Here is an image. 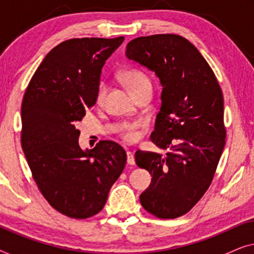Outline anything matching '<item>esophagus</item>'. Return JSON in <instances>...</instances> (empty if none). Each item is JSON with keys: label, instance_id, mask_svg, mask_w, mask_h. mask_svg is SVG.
I'll list each match as a JSON object with an SVG mask.
<instances>
[{"label": "esophagus", "instance_id": "obj_1", "mask_svg": "<svg viewBox=\"0 0 254 254\" xmlns=\"http://www.w3.org/2000/svg\"><path fill=\"white\" fill-rule=\"evenodd\" d=\"M127 163L129 165H134L135 164V158H134V155L131 154L130 151H127Z\"/></svg>", "mask_w": 254, "mask_h": 254}]
</instances>
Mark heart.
Listing matches in <instances>:
<instances>
[{
  "instance_id": "obj_1",
  "label": "heart",
  "mask_w": 254,
  "mask_h": 254,
  "mask_svg": "<svg viewBox=\"0 0 254 254\" xmlns=\"http://www.w3.org/2000/svg\"><path fill=\"white\" fill-rule=\"evenodd\" d=\"M123 79L128 85V88H129L134 93H136L142 86L151 83L149 76L142 70H138V69H128V70L124 71ZM106 93H107L106 83L100 82L98 88H97V93H96L97 102L98 103L103 102L104 98H105ZM140 126H141L140 123L125 125L124 130H123V137L128 142H133L135 140H137L138 137L137 128Z\"/></svg>"
}]
</instances>
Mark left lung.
Returning a JSON list of instances; mask_svg holds the SVG:
<instances>
[{
    "label": "left lung",
    "instance_id": "left-lung-1",
    "mask_svg": "<svg viewBox=\"0 0 254 254\" xmlns=\"http://www.w3.org/2000/svg\"><path fill=\"white\" fill-rule=\"evenodd\" d=\"M129 60L155 71L162 106L151 141L157 152H135L138 168L152 176L141 204L158 218L183 216L209 189L225 144L223 93L197 48L178 34L138 37L127 45Z\"/></svg>",
    "mask_w": 254,
    "mask_h": 254
}]
</instances>
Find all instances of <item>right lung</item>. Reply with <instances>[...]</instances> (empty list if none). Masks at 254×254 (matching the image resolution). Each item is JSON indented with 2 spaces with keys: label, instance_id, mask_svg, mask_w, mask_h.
I'll return each instance as SVG.
<instances>
[{
  "label": "right lung",
  "instance_id": "obj_1",
  "mask_svg": "<svg viewBox=\"0 0 254 254\" xmlns=\"http://www.w3.org/2000/svg\"><path fill=\"white\" fill-rule=\"evenodd\" d=\"M124 37L75 38L55 46L34 72L22 103V148L38 189L59 213L88 218L105 206L126 151L99 141L83 151L79 130L95 105L102 68Z\"/></svg>",
  "mask_w": 254,
  "mask_h": 254
}]
</instances>
